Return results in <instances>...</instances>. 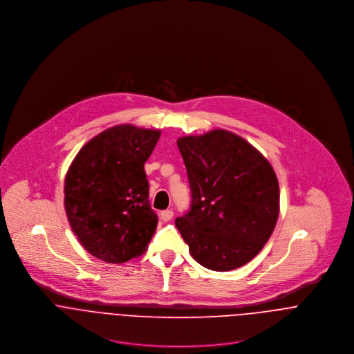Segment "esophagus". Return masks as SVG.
Here are the masks:
<instances>
[{
    "label": "esophagus",
    "mask_w": 354,
    "mask_h": 354,
    "mask_svg": "<svg viewBox=\"0 0 354 354\" xmlns=\"http://www.w3.org/2000/svg\"><path fill=\"white\" fill-rule=\"evenodd\" d=\"M173 215H174V212L171 209H165V211L160 212V219L163 222H167V221H170L173 218Z\"/></svg>",
    "instance_id": "esophagus-1"
}]
</instances>
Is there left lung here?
Wrapping results in <instances>:
<instances>
[{"mask_svg": "<svg viewBox=\"0 0 354 354\" xmlns=\"http://www.w3.org/2000/svg\"><path fill=\"white\" fill-rule=\"evenodd\" d=\"M192 192L176 226L192 257L212 271L251 261L279 215V185L270 162L241 136L214 129L177 140Z\"/></svg>", "mask_w": 354, "mask_h": 354, "instance_id": "obj_1", "label": "left lung"}]
</instances>
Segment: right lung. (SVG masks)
Here are the masks:
<instances>
[{
  "mask_svg": "<svg viewBox=\"0 0 354 354\" xmlns=\"http://www.w3.org/2000/svg\"><path fill=\"white\" fill-rule=\"evenodd\" d=\"M160 131L111 127L87 142L72 160L64 205L82 247L106 263L146 252L158 216L149 202L145 163Z\"/></svg>",
  "mask_w": 354,
  "mask_h": 354,
  "instance_id": "right-lung-1",
  "label": "right lung"
}]
</instances>
